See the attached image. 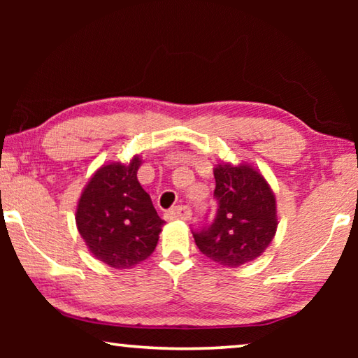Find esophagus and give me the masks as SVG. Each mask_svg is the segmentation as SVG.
I'll return each instance as SVG.
<instances>
[{"label":"esophagus","mask_w":358,"mask_h":358,"mask_svg":"<svg viewBox=\"0 0 358 358\" xmlns=\"http://www.w3.org/2000/svg\"><path fill=\"white\" fill-rule=\"evenodd\" d=\"M191 208L186 207V205H177L167 211V217L169 220H183L187 221L191 220Z\"/></svg>","instance_id":"esophagus-1"}]
</instances>
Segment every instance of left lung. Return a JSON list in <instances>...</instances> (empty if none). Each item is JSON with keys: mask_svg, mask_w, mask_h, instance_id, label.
<instances>
[{"mask_svg": "<svg viewBox=\"0 0 358 358\" xmlns=\"http://www.w3.org/2000/svg\"><path fill=\"white\" fill-rule=\"evenodd\" d=\"M215 220L192 232L202 254L227 268L262 256L278 229L276 197L259 169L220 162L213 169Z\"/></svg>", "mask_w": 358, "mask_h": 358, "instance_id": "8db88e82", "label": "left lung"}]
</instances>
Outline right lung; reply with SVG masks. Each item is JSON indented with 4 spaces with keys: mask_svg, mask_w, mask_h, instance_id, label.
Here are the masks:
<instances>
[{
    "mask_svg": "<svg viewBox=\"0 0 358 358\" xmlns=\"http://www.w3.org/2000/svg\"><path fill=\"white\" fill-rule=\"evenodd\" d=\"M141 164L136 155L128 164L101 166L77 202L78 234L93 257L112 268H132L148 259L164 226L137 180Z\"/></svg>",
    "mask_w": 358,
    "mask_h": 358,
    "instance_id": "1",
    "label": "right lung"
}]
</instances>
